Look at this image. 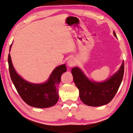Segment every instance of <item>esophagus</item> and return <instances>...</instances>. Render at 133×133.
Listing matches in <instances>:
<instances>
[{
  "mask_svg": "<svg viewBox=\"0 0 133 133\" xmlns=\"http://www.w3.org/2000/svg\"><path fill=\"white\" fill-rule=\"evenodd\" d=\"M67 64H68V66H69V67H72L75 66V65H76V61H75V59L73 58H70L68 61L67 62Z\"/></svg>",
  "mask_w": 133,
  "mask_h": 133,
  "instance_id": "34e87169",
  "label": "esophagus"
}]
</instances>
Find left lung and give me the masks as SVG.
<instances>
[{"label": "left lung", "mask_w": 133, "mask_h": 133, "mask_svg": "<svg viewBox=\"0 0 133 133\" xmlns=\"http://www.w3.org/2000/svg\"><path fill=\"white\" fill-rule=\"evenodd\" d=\"M114 35H116L114 31ZM124 62L117 73L106 81L97 83L87 78L79 68L72 69L74 81L79 90L81 101L87 105L99 107L108 104L118 91L124 75Z\"/></svg>", "instance_id": "obj_1"}]
</instances>
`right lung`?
<instances>
[{
	"mask_svg": "<svg viewBox=\"0 0 133 133\" xmlns=\"http://www.w3.org/2000/svg\"><path fill=\"white\" fill-rule=\"evenodd\" d=\"M8 63L11 81L18 94L25 103L39 108L50 107L57 103L58 100V85L61 75L66 71L65 65H61L55 68L47 82L43 84H33L25 81L17 74L12 66L10 53Z\"/></svg>",
	"mask_w": 133,
	"mask_h": 133,
	"instance_id": "add662e5",
	"label": "right lung"
}]
</instances>
